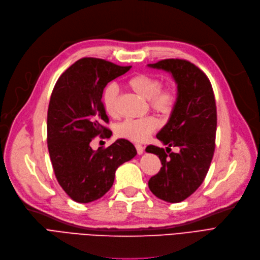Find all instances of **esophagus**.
Instances as JSON below:
<instances>
[{
  "label": "esophagus",
  "instance_id": "esophagus-1",
  "mask_svg": "<svg viewBox=\"0 0 260 260\" xmlns=\"http://www.w3.org/2000/svg\"><path fill=\"white\" fill-rule=\"evenodd\" d=\"M135 148H136L137 153H138L139 155H141V154L143 153V151H144V148H143V146H142L141 144H135Z\"/></svg>",
  "mask_w": 260,
  "mask_h": 260
}]
</instances>
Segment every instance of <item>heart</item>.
Listing matches in <instances>:
<instances>
[{
  "label": "heart",
  "mask_w": 260,
  "mask_h": 260,
  "mask_svg": "<svg viewBox=\"0 0 260 260\" xmlns=\"http://www.w3.org/2000/svg\"><path fill=\"white\" fill-rule=\"evenodd\" d=\"M127 87L141 98L148 100L151 109L162 115H168L173 110L176 96L170 88H162L159 77L139 73L129 77ZM119 90L115 85H109L103 92V106L107 115L117 117ZM158 121L149 116L138 120H125L120 123L116 128L117 136L133 142H143L157 128Z\"/></svg>",
  "instance_id": "b5f03b06"
}]
</instances>
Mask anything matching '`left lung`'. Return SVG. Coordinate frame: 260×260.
Masks as SVG:
<instances>
[{"mask_svg":"<svg viewBox=\"0 0 260 260\" xmlns=\"http://www.w3.org/2000/svg\"><path fill=\"white\" fill-rule=\"evenodd\" d=\"M148 66L170 72L177 84L170 119L156 135L168 145L166 151L155 145L145 149L159 157L162 165L150 178L149 188L158 199L179 203L201 186L209 170L216 146V101L208 77L190 61L171 58ZM171 146L180 151L170 152Z\"/></svg>","mask_w":260,"mask_h":260,"instance_id":"obj_1","label":"left lung"}]
</instances>
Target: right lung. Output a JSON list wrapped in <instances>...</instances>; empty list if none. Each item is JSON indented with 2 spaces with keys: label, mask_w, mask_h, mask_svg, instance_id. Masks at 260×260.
<instances>
[{
  "label": "right lung",
  "mask_w": 260,
  "mask_h": 260,
  "mask_svg": "<svg viewBox=\"0 0 260 260\" xmlns=\"http://www.w3.org/2000/svg\"><path fill=\"white\" fill-rule=\"evenodd\" d=\"M131 68L85 57L68 68L54 86L48 109V149L57 182L77 203L102 198L114 184L118 167L137 154L125 139L96 151L90 146L94 137L106 138L111 133L103 125L109 122L102 102L104 88Z\"/></svg>",
  "instance_id": "obj_1"
}]
</instances>
